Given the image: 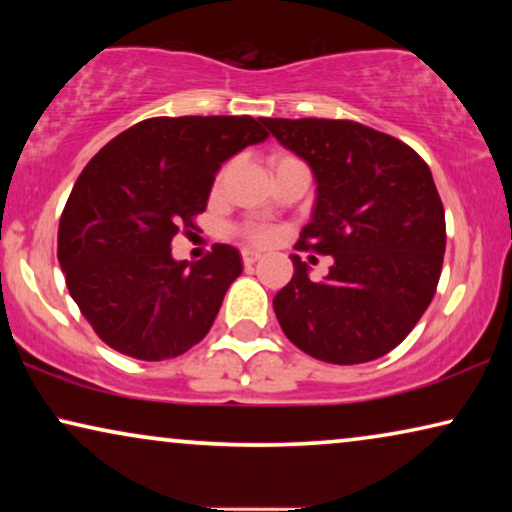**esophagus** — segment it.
Instances as JSON below:
<instances>
[{
  "label": "esophagus",
  "mask_w": 512,
  "mask_h": 512,
  "mask_svg": "<svg viewBox=\"0 0 512 512\" xmlns=\"http://www.w3.org/2000/svg\"><path fill=\"white\" fill-rule=\"evenodd\" d=\"M258 258H261V254H256V251H242V261H244V265H254Z\"/></svg>",
  "instance_id": "34e87169"
}]
</instances>
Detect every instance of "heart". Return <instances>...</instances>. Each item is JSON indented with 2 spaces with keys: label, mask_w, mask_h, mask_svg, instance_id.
Returning a JSON list of instances; mask_svg holds the SVG:
<instances>
[{
  "label": "heart",
  "mask_w": 512,
  "mask_h": 512,
  "mask_svg": "<svg viewBox=\"0 0 512 512\" xmlns=\"http://www.w3.org/2000/svg\"><path fill=\"white\" fill-rule=\"evenodd\" d=\"M279 160V158H277ZM244 235H247V240L251 244H258V247H263V244H270L275 240V230L268 228V226H254V228H247L244 230Z\"/></svg>",
  "instance_id": "1"
}]
</instances>
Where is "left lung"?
Listing matches in <instances>:
<instances>
[{
    "instance_id": "1",
    "label": "left lung",
    "mask_w": 512,
    "mask_h": 512,
    "mask_svg": "<svg viewBox=\"0 0 512 512\" xmlns=\"http://www.w3.org/2000/svg\"><path fill=\"white\" fill-rule=\"evenodd\" d=\"M261 121L317 181L296 249L333 256L321 282L291 256V282L272 300L279 326L319 361L380 359L422 319L443 268L445 209L429 165L401 139L356 121Z\"/></svg>"
}]
</instances>
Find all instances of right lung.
I'll return each mask as SVG.
<instances>
[{
  "mask_svg": "<svg viewBox=\"0 0 512 512\" xmlns=\"http://www.w3.org/2000/svg\"><path fill=\"white\" fill-rule=\"evenodd\" d=\"M251 116H160L132 125L76 179L58 228L69 296L111 349L139 361L184 354L212 328L240 251L174 261L172 237L207 209L216 172L263 142Z\"/></svg>",
  "mask_w": 512,
  "mask_h": 512,
  "instance_id": "obj_1",
  "label": "right lung"
}]
</instances>
